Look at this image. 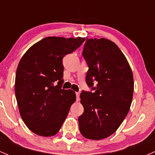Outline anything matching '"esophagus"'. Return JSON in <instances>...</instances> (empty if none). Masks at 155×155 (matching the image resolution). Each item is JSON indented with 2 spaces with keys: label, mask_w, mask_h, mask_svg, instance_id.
<instances>
[{
  "label": "esophagus",
  "mask_w": 155,
  "mask_h": 155,
  "mask_svg": "<svg viewBox=\"0 0 155 155\" xmlns=\"http://www.w3.org/2000/svg\"><path fill=\"white\" fill-rule=\"evenodd\" d=\"M76 100H77V101H79V96H80V94H79V92H76Z\"/></svg>",
  "instance_id": "esophagus-1"
}]
</instances>
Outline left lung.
Instances as JSON below:
<instances>
[{
  "mask_svg": "<svg viewBox=\"0 0 155 155\" xmlns=\"http://www.w3.org/2000/svg\"><path fill=\"white\" fill-rule=\"evenodd\" d=\"M82 55L89 68L86 83L94 92L80 94L84 112L79 117V130L89 140H103L117 130L129 112L133 72L121 49L107 39H86Z\"/></svg>",
  "mask_w": 155,
  "mask_h": 155,
  "instance_id": "left-lung-1",
  "label": "left lung"
}]
</instances>
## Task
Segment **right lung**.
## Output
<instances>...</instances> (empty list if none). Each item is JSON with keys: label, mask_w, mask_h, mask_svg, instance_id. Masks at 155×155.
Segmentation results:
<instances>
[{"label": "right lung", "mask_w": 155, "mask_h": 155, "mask_svg": "<svg viewBox=\"0 0 155 155\" xmlns=\"http://www.w3.org/2000/svg\"><path fill=\"white\" fill-rule=\"evenodd\" d=\"M85 40L46 37L29 48L20 60L15 74V97L23 121L34 134L52 137L66 119L76 101V93L61 89L62 59Z\"/></svg>", "instance_id": "right-lung-1"}]
</instances>
